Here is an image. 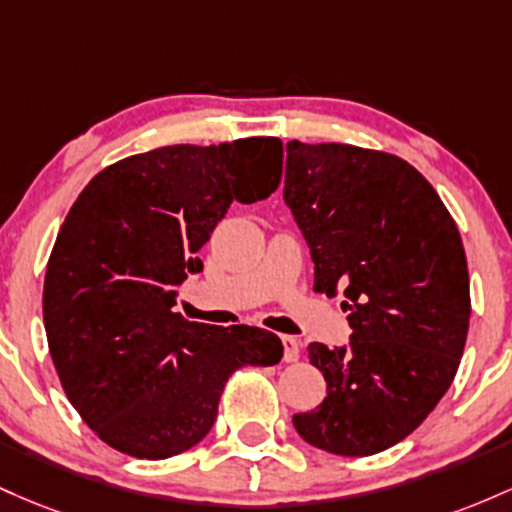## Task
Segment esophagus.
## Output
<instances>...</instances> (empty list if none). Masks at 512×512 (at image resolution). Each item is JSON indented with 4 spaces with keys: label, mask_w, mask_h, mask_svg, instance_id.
I'll return each instance as SVG.
<instances>
[{
    "label": "esophagus",
    "mask_w": 512,
    "mask_h": 512,
    "mask_svg": "<svg viewBox=\"0 0 512 512\" xmlns=\"http://www.w3.org/2000/svg\"><path fill=\"white\" fill-rule=\"evenodd\" d=\"M285 346V363H297L300 360V341L292 336H283Z\"/></svg>",
    "instance_id": "obj_1"
}]
</instances>
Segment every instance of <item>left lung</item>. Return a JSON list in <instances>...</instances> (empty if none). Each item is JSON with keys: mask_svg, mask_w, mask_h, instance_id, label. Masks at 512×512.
<instances>
[{"mask_svg": "<svg viewBox=\"0 0 512 512\" xmlns=\"http://www.w3.org/2000/svg\"><path fill=\"white\" fill-rule=\"evenodd\" d=\"M285 200L314 261V292L346 295L348 348L312 343L324 401L295 413L309 445L367 457L411 435L450 389L472 314L459 229L409 162L341 142H287Z\"/></svg>", "mask_w": 512, "mask_h": 512, "instance_id": "obj_1", "label": "left lung"}]
</instances>
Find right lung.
I'll use <instances>...</instances> for the list:
<instances>
[{
    "mask_svg": "<svg viewBox=\"0 0 512 512\" xmlns=\"http://www.w3.org/2000/svg\"><path fill=\"white\" fill-rule=\"evenodd\" d=\"M280 179L278 137L169 145L106 166L67 212L45 271V333L67 399L113 450H191L239 367L280 363L271 331L174 312L176 285L203 268L198 251L229 205L266 200Z\"/></svg>",
    "mask_w": 512,
    "mask_h": 512,
    "instance_id": "add662e5",
    "label": "right lung"
}]
</instances>
